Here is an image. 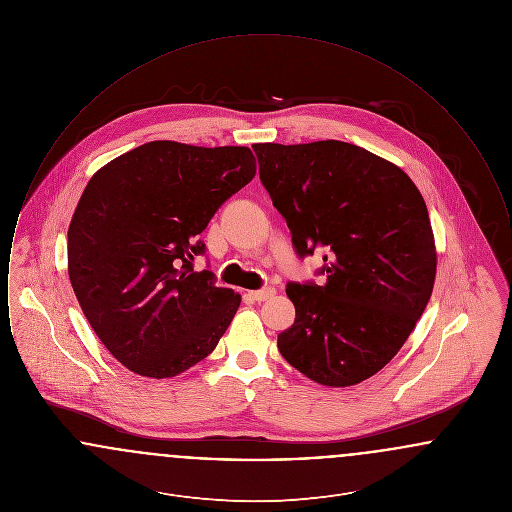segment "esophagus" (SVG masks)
I'll use <instances>...</instances> for the list:
<instances>
[{
  "instance_id": "1",
  "label": "esophagus",
  "mask_w": 512,
  "mask_h": 512,
  "mask_svg": "<svg viewBox=\"0 0 512 512\" xmlns=\"http://www.w3.org/2000/svg\"><path fill=\"white\" fill-rule=\"evenodd\" d=\"M247 295L253 299V301H267L270 297L276 295L274 288H263V290H255V292H247Z\"/></svg>"
}]
</instances>
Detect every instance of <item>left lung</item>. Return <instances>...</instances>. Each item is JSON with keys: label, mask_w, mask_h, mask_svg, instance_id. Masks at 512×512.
I'll list each match as a JSON object with an SVG mask.
<instances>
[{"label": "left lung", "mask_w": 512, "mask_h": 512, "mask_svg": "<svg viewBox=\"0 0 512 512\" xmlns=\"http://www.w3.org/2000/svg\"><path fill=\"white\" fill-rule=\"evenodd\" d=\"M253 149L297 255L326 251L322 286L286 288L295 320L278 349L320 386L361 384L397 355L434 290L422 194L397 165L338 140Z\"/></svg>", "instance_id": "1"}]
</instances>
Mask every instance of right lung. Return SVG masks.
<instances>
[{
    "label": "right lung",
    "instance_id": "obj_1",
    "mask_svg": "<svg viewBox=\"0 0 512 512\" xmlns=\"http://www.w3.org/2000/svg\"><path fill=\"white\" fill-rule=\"evenodd\" d=\"M257 172L249 147L157 140L101 167L69 226V278L109 353L147 378H172L219 343L242 295L194 272L197 236Z\"/></svg>",
    "mask_w": 512,
    "mask_h": 512
}]
</instances>
